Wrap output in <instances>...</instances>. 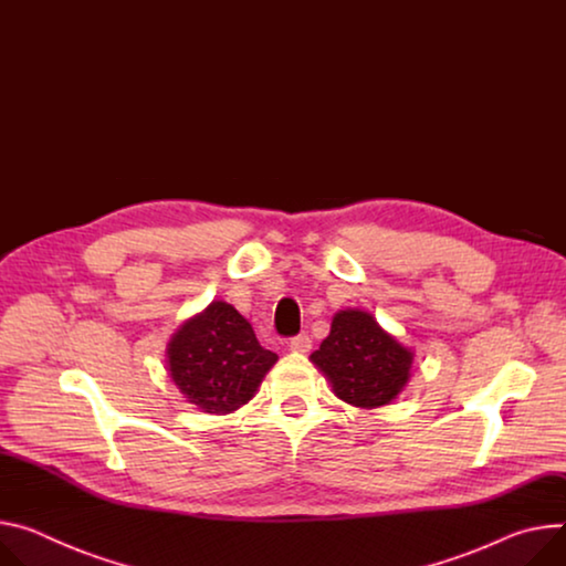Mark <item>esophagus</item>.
Listing matches in <instances>:
<instances>
[{"label": "esophagus", "mask_w": 566, "mask_h": 566, "mask_svg": "<svg viewBox=\"0 0 566 566\" xmlns=\"http://www.w3.org/2000/svg\"><path fill=\"white\" fill-rule=\"evenodd\" d=\"M310 346H312V339L305 333H301V335L290 339V350H294V353H307Z\"/></svg>", "instance_id": "34e87169"}]
</instances>
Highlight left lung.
Instances as JSON below:
<instances>
[{"mask_svg":"<svg viewBox=\"0 0 566 566\" xmlns=\"http://www.w3.org/2000/svg\"><path fill=\"white\" fill-rule=\"evenodd\" d=\"M339 400L375 409L389 405L409 382L413 353L375 322L370 312L348 307L333 317L331 335L310 355Z\"/></svg>","mask_w":566,"mask_h":566,"instance_id":"obj_1","label":"left lung"}]
</instances>
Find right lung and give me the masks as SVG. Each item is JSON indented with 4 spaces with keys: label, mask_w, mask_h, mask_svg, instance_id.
<instances>
[{
    "label": "right lung",
    "mask_w": 566,
    "mask_h": 566,
    "mask_svg": "<svg viewBox=\"0 0 566 566\" xmlns=\"http://www.w3.org/2000/svg\"><path fill=\"white\" fill-rule=\"evenodd\" d=\"M168 370L186 402L207 413H231L259 391L276 353L263 348L254 328L224 301H213L168 342Z\"/></svg>",
    "instance_id": "right-lung-1"
}]
</instances>
